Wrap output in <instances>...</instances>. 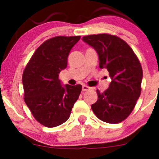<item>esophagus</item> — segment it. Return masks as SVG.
<instances>
[{
	"label": "esophagus",
	"instance_id": "esophagus-1",
	"mask_svg": "<svg viewBox=\"0 0 159 159\" xmlns=\"http://www.w3.org/2000/svg\"><path fill=\"white\" fill-rule=\"evenodd\" d=\"M90 89V87L87 85H83L82 86V91H88V90Z\"/></svg>",
	"mask_w": 159,
	"mask_h": 159
}]
</instances>
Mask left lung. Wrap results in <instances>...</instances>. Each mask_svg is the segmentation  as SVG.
Listing matches in <instances>:
<instances>
[{"mask_svg": "<svg viewBox=\"0 0 159 159\" xmlns=\"http://www.w3.org/2000/svg\"><path fill=\"white\" fill-rule=\"evenodd\" d=\"M83 41L97 51L100 68H106L111 82L106 91L97 90L98 101L91 109L102 121L118 124L129 117L141 94L142 65L129 44L108 34L88 35Z\"/></svg>", "mask_w": 159, "mask_h": 159, "instance_id": "left-lung-1", "label": "left lung"}]
</instances>
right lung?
<instances>
[{"mask_svg": "<svg viewBox=\"0 0 159 159\" xmlns=\"http://www.w3.org/2000/svg\"><path fill=\"white\" fill-rule=\"evenodd\" d=\"M80 36H57L37 48L24 70V99L34 118L45 127L54 128L69 118L81 94V84L61 85L58 76L68 65L70 50Z\"/></svg>", "mask_w": 159, "mask_h": 159, "instance_id": "1", "label": "right lung"}]
</instances>
